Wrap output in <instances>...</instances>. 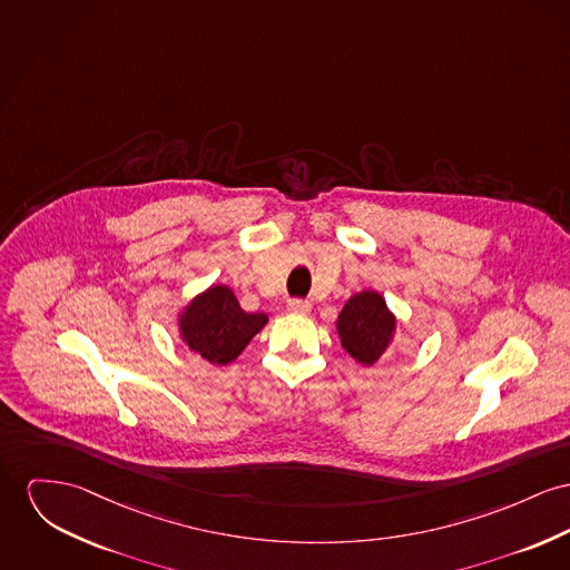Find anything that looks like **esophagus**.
<instances>
[{
	"label": "esophagus",
	"instance_id": "34e87169",
	"mask_svg": "<svg viewBox=\"0 0 570 570\" xmlns=\"http://www.w3.org/2000/svg\"><path fill=\"white\" fill-rule=\"evenodd\" d=\"M287 308H289L292 313L306 315V313L311 311V304L306 303V301H301V298H294V301H289V303H287Z\"/></svg>",
	"mask_w": 570,
	"mask_h": 570
}]
</instances>
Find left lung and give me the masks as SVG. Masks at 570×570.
Segmentation results:
<instances>
[{"label":"left lung","mask_w":570,"mask_h":570,"mask_svg":"<svg viewBox=\"0 0 570 570\" xmlns=\"http://www.w3.org/2000/svg\"><path fill=\"white\" fill-rule=\"evenodd\" d=\"M337 331L345 352L363 365H374L393 340L395 317L376 292L352 296L340 313Z\"/></svg>","instance_id":"1"}]
</instances>
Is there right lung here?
<instances>
[{
  "label": "right lung",
  "instance_id": "obj_1",
  "mask_svg": "<svg viewBox=\"0 0 570 570\" xmlns=\"http://www.w3.org/2000/svg\"><path fill=\"white\" fill-rule=\"evenodd\" d=\"M266 322V313H246L228 287L214 285L191 301L179 324L190 350L209 363L225 365L242 354Z\"/></svg>",
  "mask_w": 570,
  "mask_h": 570
}]
</instances>
